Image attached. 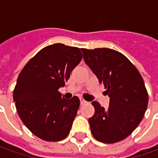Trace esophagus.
Returning a JSON list of instances; mask_svg holds the SVG:
<instances>
[{
  "mask_svg": "<svg viewBox=\"0 0 158 158\" xmlns=\"http://www.w3.org/2000/svg\"><path fill=\"white\" fill-rule=\"evenodd\" d=\"M87 103V101H85V100L83 99V98H80V103L81 105H83V104H85V103Z\"/></svg>",
  "mask_w": 158,
  "mask_h": 158,
  "instance_id": "obj_1",
  "label": "esophagus"
}]
</instances>
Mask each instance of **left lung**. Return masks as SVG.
<instances>
[{"label": "left lung", "instance_id": "obj_1", "mask_svg": "<svg viewBox=\"0 0 158 158\" xmlns=\"http://www.w3.org/2000/svg\"><path fill=\"white\" fill-rule=\"evenodd\" d=\"M83 59L107 89L109 109L94 101L93 117L88 119L93 137L112 144L126 138L142 120L148 94L140 72L121 53L108 48L81 49Z\"/></svg>", "mask_w": 158, "mask_h": 158}]
</instances>
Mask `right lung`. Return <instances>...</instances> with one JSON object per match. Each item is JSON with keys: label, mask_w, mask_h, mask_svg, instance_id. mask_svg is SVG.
<instances>
[{"label": "right lung", "mask_w": 158, "mask_h": 158, "mask_svg": "<svg viewBox=\"0 0 158 158\" xmlns=\"http://www.w3.org/2000/svg\"><path fill=\"white\" fill-rule=\"evenodd\" d=\"M82 59L79 48L55 44L42 49L18 76L13 100L22 121L46 141L65 139L80 106L77 96L62 98L59 88Z\"/></svg>", "instance_id": "obj_1"}]
</instances>
